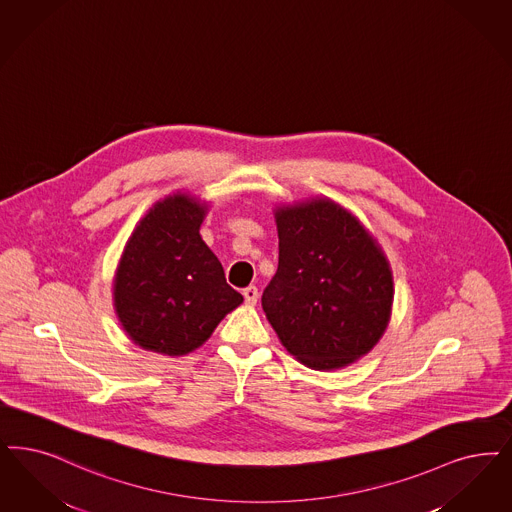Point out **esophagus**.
Returning <instances> with one entry per match:
<instances>
[{
  "mask_svg": "<svg viewBox=\"0 0 512 512\" xmlns=\"http://www.w3.org/2000/svg\"><path fill=\"white\" fill-rule=\"evenodd\" d=\"M244 299H246V304L249 306H253L257 299H259V291H257V287L255 285H249L244 289Z\"/></svg>",
  "mask_w": 512,
  "mask_h": 512,
  "instance_id": "1",
  "label": "esophagus"
}]
</instances>
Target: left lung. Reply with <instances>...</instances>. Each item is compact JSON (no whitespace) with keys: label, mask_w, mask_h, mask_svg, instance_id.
Here are the masks:
<instances>
[{"label":"left lung","mask_w":512,"mask_h":512,"mask_svg":"<svg viewBox=\"0 0 512 512\" xmlns=\"http://www.w3.org/2000/svg\"><path fill=\"white\" fill-rule=\"evenodd\" d=\"M280 261L263 310L285 350L316 371L371 352L388 327L393 276L357 217L316 196L274 210Z\"/></svg>","instance_id":"1"}]
</instances>
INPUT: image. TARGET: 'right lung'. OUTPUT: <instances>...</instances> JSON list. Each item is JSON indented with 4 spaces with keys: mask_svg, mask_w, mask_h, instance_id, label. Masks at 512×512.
Wrapping results in <instances>:
<instances>
[{
    "mask_svg": "<svg viewBox=\"0 0 512 512\" xmlns=\"http://www.w3.org/2000/svg\"><path fill=\"white\" fill-rule=\"evenodd\" d=\"M206 213L208 204L191 194H170L153 204L124 246L113 306L143 350L172 357L193 352L244 302L200 236Z\"/></svg>",
    "mask_w": 512,
    "mask_h": 512,
    "instance_id": "add662e5",
    "label": "right lung"
}]
</instances>
